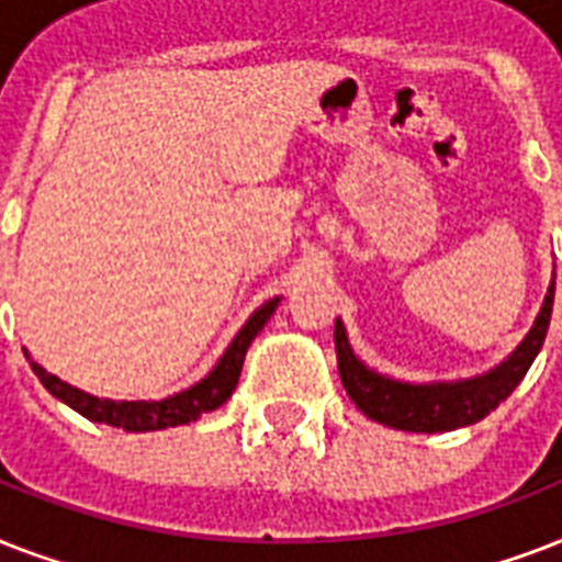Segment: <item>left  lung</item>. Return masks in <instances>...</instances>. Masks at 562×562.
<instances>
[{"label":"left lung","mask_w":562,"mask_h":562,"mask_svg":"<svg viewBox=\"0 0 562 562\" xmlns=\"http://www.w3.org/2000/svg\"><path fill=\"white\" fill-rule=\"evenodd\" d=\"M551 306H554V280L549 285L546 303L533 321V329L525 335V341L514 350V356L502 361L496 370L484 375L467 379V382L443 384H405L384 379L361 364L350 350L347 333L341 321L335 324V352H338V373L350 393V400L359 405L361 414H368L375 423H384L402 431H452V428L472 426L496 411L502 402L516 391L528 368L542 350L546 333H549Z\"/></svg>","instance_id":"obj_1"}]
</instances>
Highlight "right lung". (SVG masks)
Returning a JSON list of instances; mask_svg holds the SVG:
<instances>
[{
  "instance_id": "obj_1",
  "label": "right lung",
  "mask_w": 562,
  "mask_h": 562,
  "mask_svg": "<svg viewBox=\"0 0 562 562\" xmlns=\"http://www.w3.org/2000/svg\"><path fill=\"white\" fill-rule=\"evenodd\" d=\"M280 297L268 300L265 306H259L250 315L238 335L233 338V344L227 347V352L221 356V361L215 364L206 379L189 387L183 393H175L169 400L160 402H113V400H99V396H90V393L78 391L72 384L60 382L57 375L46 373L31 361V370L37 373V379L43 382L52 396H57L60 402H66L69 408H75L81 417L95 419V423H108V426L125 428V431H157V428H169V426H183V423H192L206 411L218 408L229 400V393L236 391L238 375H241V364H245V352L250 347L259 329L268 324V317L273 315Z\"/></svg>"
}]
</instances>
